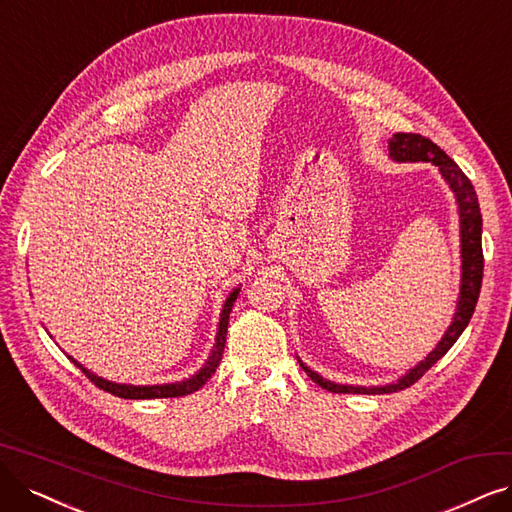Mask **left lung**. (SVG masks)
<instances>
[{
	"label": "left lung",
	"instance_id": "left-lung-1",
	"mask_svg": "<svg viewBox=\"0 0 512 512\" xmlns=\"http://www.w3.org/2000/svg\"><path fill=\"white\" fill-rule=\"evenodd\" d=\"M388 156L394 162H430L439 168L441 177L449 185L453 192V198H456L458 204V215H460V293L456 301V312L451 316V323L447 331L443 333L441 342L434 346L432 352L424 356V361H420L415 367H411L407 373H403L396 382H388L384 386H354V384H337L327 380V377L320 375L318 371L310 369L301 358L297 356V361L310 377L312 382H316L320 388H325L329 392H354V394H388L409 388L415 384L420 377L434 365L437 361L447 354V350L458 342V337L462 331L468 327L472 312H475L479 291H481V280H483V249H481V208L477 200V192L472 187L470 179L462 173L460 166L453 162L445 151L432 143L430 139L422 135H407V132H396L392 139H388Z\"/></svg>",
	"mask_w": 512,
	"mask_h": 512
}]
</instances>
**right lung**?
<instances>
[{
  "instance_id": "1",
  "label": "right lung",
  "mask_w": 512,
  "mask_h": 512,
  "mask_svg": "<svg viewBox=\"0 0 512 512\" xmlns=\"http://www.w3.org/2000/svg\"><path fill=\"white\" fill-rule=\"evenodd\" d=\"M240 293V287L232 289V293L227 295L225 304L221 308V314H219V325H217V335H215V344H213V350L211 354H208V358L204 361V365L192 373L189 377H183V380L179 382H168V384H147V386H135V384H118V382H109L105 380V377L92 373L90 369H86L82 363L75 361L73 356L71 363L75 367H80L90 382H94V386H99L101 390L113 394V396H120V399H173V396H185V394H192L196 392L198 388H202L208 377H211L219 363H221V356H223V348H225V335H227V323H230V312H232V306L234 301Z\"/></svg>"
}]
</instances>
